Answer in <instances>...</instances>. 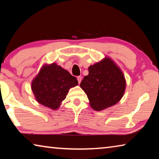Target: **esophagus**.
<instances>
[{"mask_svg": "<svg viewBox=\"0 0 159 159\" xmlns=\"http://www.w3.org/2000/svg\"><path fill=\"white\" fill-rule=\"evenodd\" d=\"M77 80H78V82H79V83H80V82H81L82 77L81 76H78L77 77Z\"/></svg>", "mask_w": 159, "mask_h": 159, "instance_id": "34e87169", "label": "esophagus"}]
</instances>
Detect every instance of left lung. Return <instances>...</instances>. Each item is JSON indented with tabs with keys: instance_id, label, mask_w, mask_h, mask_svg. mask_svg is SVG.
Instances as JSON below:
<instances>
[{
	"instance_id": "1",
	"label": "left lung",
	"mask_w": 159,
	"mask_h": 159,
	"mask_svg": "<svg viewBox=\"0 0 159 159\" xmlns=\"http://www.w3.org/2000/svg\"><path fill=\"white\" fill-rule=\"evenodd\" d=\"M88 72L80 86L93 109L101 111L120 100L125 90V79L121 70L111 59L106 57L91 65Z\"/></svg>"
}]
</instances>
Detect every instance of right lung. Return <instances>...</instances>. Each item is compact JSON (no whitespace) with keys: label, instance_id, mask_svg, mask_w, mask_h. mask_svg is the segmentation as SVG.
Returning <instances> with one entry per match:
<instances>
[{"label":"right lung","instance_id":"1","mask_svg":"<svg viewBox=\"0 0 159 159\" xmlns=\"http://www.w3.org/2000/svg\"><path fill=\"white\" fill-rule=\"evenodd\" d=\"M78 80L69 71L55 63L44 65L31 83V89L39 103L57 109L65 99L69 90Z\"/></svg>","mask_w":159,"mask_h":159}]
</instances>
